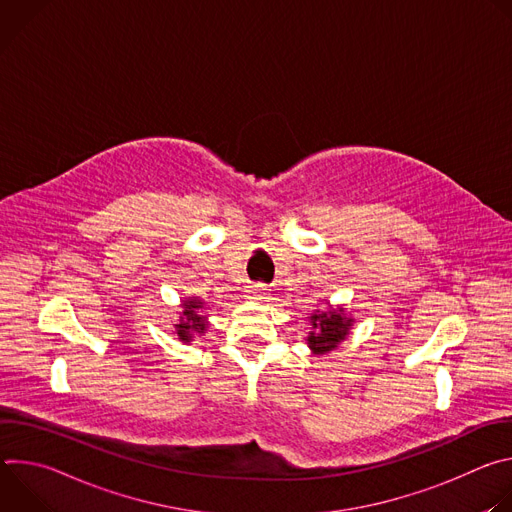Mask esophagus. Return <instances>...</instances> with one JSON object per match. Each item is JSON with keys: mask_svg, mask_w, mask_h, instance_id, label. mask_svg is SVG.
I'll return each instance as SVG.
<instances>
[{"mask_svg": "<svg viewBox=\"0 0 512 512\" xmlns=\"http://www.w3.org/2000/svg\"><path fill=\"white\" fill-rule=\"evenodd\" d=\"M247 291L253 300H259V302L267 300V285L265 283H253Z\"/></svg>", "mask_w": 512, "mask_h": 512, "instance_id": "esophagus-1", "label": "esophagus"}]
</instances>
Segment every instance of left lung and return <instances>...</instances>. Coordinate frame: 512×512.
I'll return each instance as SVG.
<instances>
[{
    "label": "left lung",
    "instance_id": "8db88e82",
    "mask_svg": "<svg viewBox=\"0 0 512 512\" xmlns=\"http://www.w3.org/2000/svg\"><path fill=\"white\" fill-rule=\"evenodd\" d=\"M348 318L342 316V310H334V312H320L312 316V326L314 332H310L308 336V344L316 354H324L332 348L338 346L340 340L346 338L348 328H350Z\"/></svg>",
    "mask_w": 512,
    "mask_h": 512
}]
</instances>
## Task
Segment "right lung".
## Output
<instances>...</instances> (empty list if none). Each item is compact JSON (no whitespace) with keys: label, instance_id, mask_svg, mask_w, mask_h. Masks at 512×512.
Segmentation results:
<instances>
[{"label":"right lung","instance_id":"add662e5","mask_svg":"<svg viewBox=\"0 0 512 512\" xmlns=\"http://www.w3.org/2000/svg\"><path fill=\"white\" fill-rule=\"evenodd\" d=\"M182 308H184V312H182V316H184V318L180 320V324H178L176 328H178V336H180V340L190 342L194 334H198V332H204V330H206L204 316H200V314H198V310H202L204 306H202V302H200V300H188V302H184V304H182Z\"/></svg>","mask_w":512,"mask_h":512}]
</instances>
